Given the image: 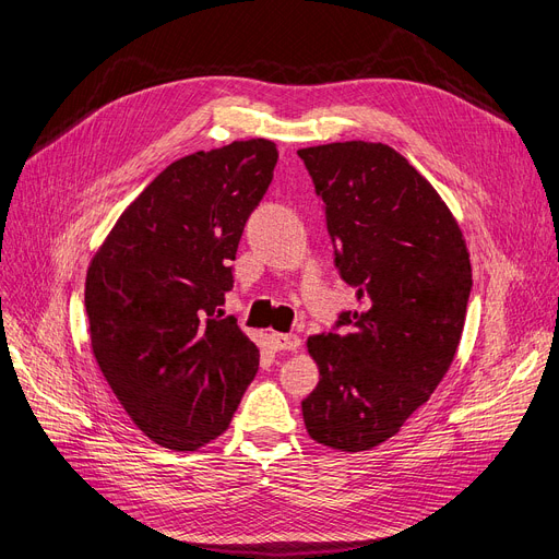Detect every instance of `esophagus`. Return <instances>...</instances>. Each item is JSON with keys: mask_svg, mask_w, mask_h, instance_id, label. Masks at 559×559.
Listing matches in <instances>:
<instances>
[{"mask_svg": "<svg viewBox=\"0 0 559 559\" xmlns=\"http://www.w3.org/2000/svg\"><path fill=\"white\" fill-rule=\"evenodd\" d=\"M269 345H272L276 353H290L301 345V338L297 334H269Z\"/></svg>", "mask_w": 559, "mask_h": 559, "instance_id": "obj_1", "label": "esophagus"}]
</instances>
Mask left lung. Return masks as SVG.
Listing matches in <instances>:
<instances>
[{
  "instance_id": "1",
  "label": "left lung",
  "mask_w": 559,
  "mask_h": 559,
  "mask_svg": "<svg viewBox=\"0 0 559 559\" xmlns=\"http://www.w3.org/2000/svg\"><path fill=\"white\" fill-rule=\"evenodd\" d=\"M297 154L324 202L334 264L359 299L334 332L308 338L320 382L301 401L304 424L320 444L366 451L396 436L449 370L469 253L442 198L396 150L353 140Z\"/></svg>"
}]
</instances>
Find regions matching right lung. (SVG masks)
<instances>
[{
	"mask_svg": "<svg viewBox=\"0 0 559 559\" xmlns=\"http://www.w3.org/2000/svg\"><path fill=\"white\" fill-rule=\"evenodd\" d=\"M276 160V144L258 138L170 163L90 264L94 357L133 424L160 447L216 440L258 373L255 343L221 306Z\"/></svg>",
	"mask_w": 559,
	"mask_h": 559,
	"instance_id": "add662e5",
	"label": "right lung"
}]
</instances>
